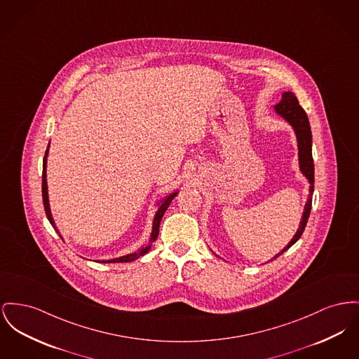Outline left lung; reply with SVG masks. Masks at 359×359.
Here are the masks:
<instances>
[{"mask_svg": "<svg viewBox=\"0 0 359 359\" xmlns=\"http://www.w3.org/2000/svg\"><path fill=\"white\" fill-rule=\"evenodd\" d=\"M275 112L283 118L290 126L294 130L295 137H297V144H298V161H299V169L302 175L308 179L309 182V198L306 201L305 209L302 212V218L299 222V226L295 232L294 237L290 240V243L278 253L275 255L273 259H276L279 255L286 252L295 241L302 236L305 231L311 209H312V195H313V189H315V165H313V157H312V131H311V125L306 112L304 108L299 106L297 97L293 92H285L282 95L280 102L274 107ZM271 259V260H273Z\"/></svg>", "mask_w": 359, "mask_h": 359, "instance_id": "left-lung-1", "label": "left lung"}]
</instances>
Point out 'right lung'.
Returning a JSON list of instances; mask_svg holds the SVG:
<instances>
[{
    "instance_id": "right-lung-1",
    "label": "right lung",
    "mask_w": 359,
    "mask_h": 359,
    "mask_svg": "<svg viewBox=\"0 0 359 359\" xmlns=\"http://www.w3.org/2000/svg\"><path fill=\"white\" fill-rule=\"evenodd\" d=\"M48 147H50V144H48ZM48 147H47V150H46V154H44V158H43V175H42V195H43V205H44V211H46V215H47V218H48V221H50V224L53 225V228L58 232V229L55 228V222H54V218H53V215H51V210H50V202H48V192H47V176H46V167H47V154H48ZM177 195V191L176 192H172V194H169L168 196H165L161 202H160V205H158V210L156 212V215H154V219H153V228H151V233H150V238H149V243L145 245V247H142L141 250H138L137 252L128 253V255H125V256H121V257H115V259H111V260H96V262H99V263H126V262H133V260H135V259H138V257H141V256H144L145 253L149 252V250L151 248V244L156 241V238H157V236H158V228H160V222H161V218H163V215H164V212L165 210L168 209L169 205H170V202H172V199L175 198Z\"/></svg>"
}]
</instances>
